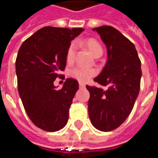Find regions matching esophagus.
I'll return each mask as SVG.
<instances>
[{"mask_svg": "<svg viewBox=\"0 0 158 158\" xmlns=\"http://www.w3.org/2000/svg\"><path fill=\"white\" fill-rule=\"evenodd\" d=\"M79 87H80V88H85V84H84V83H79Z\"/></svg>", "mask_w": 158, "mask_h": 158, "instance_id": "esophagus-1", "label": "esophagus"}]
</instances>
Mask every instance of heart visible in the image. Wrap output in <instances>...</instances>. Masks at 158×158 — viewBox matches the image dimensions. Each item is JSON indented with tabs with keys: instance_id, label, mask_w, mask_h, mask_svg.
<instances>
[{
	"instance_id": "1",
	"label": "heart",
	"mask_w": 158,
	"mask_h": 158,
	"mask_svg": "<svg viewBox=\"0 0 158 158\" xmlns=\"http://www.w3.org/2000/svg\"><path fill=\"white\" fill-rule=\"evenodd\" d=\"M81 40H76V41L72 42L69 45V48L66 52V60L68 62H73V60L75 59L76 50H77V45L78 43H82ZM87 46V48L89 49V51L91 52L94 56H101L102 54V47L100 45L96 40L94 39H88L84 41ZM97 73V70L95 69H90V68H85L83 66H77L75 68L70 71V75L73 78H74L77 80H79L80 82H85L88 81L90 78H92Z\"/></svg>"
}]
</instances>
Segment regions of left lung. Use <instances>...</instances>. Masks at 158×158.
Wrapping results in <instances>:
<instances>
[{"instance_id": "left-lung-1", "label": "left lung", "mask_w": 158, "mask_h": 158, "mask_svg": "<svg viewBox=\"0 0 158 158\" xmlns=\"http://www.w3.org/2000/svg\"><path fill=\"white\" fill-rule=\"evenodd\" d=\"M101 36L107 51V61L94 79L106 89L86 86L89 91L88 111L90 122L101 131H112L131 113L139 92L141 69L135 46L112 26L93 29Z\"/></svg>"}]
</instances>
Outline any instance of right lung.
Segmentation results:
<instances>
[{
	"label": "right lung",
	"mask_w": 158,
	"mask_h": 158,
	"mask_svg": "<svg viewBox=\"0 0 158 158\" xmlns=\"http://www.w3.org/2000/svg\"><path fill=\"white\" fill-rule=\"evenodd\" d=\"M84 29L44 27L23 41L16 59L18 89L26 113L40 129L54 132L69 120L79 83L67 79L62 89L54 81L65 69L66 52Z\"/></svg>",
	"instance_id": "right-lung-1"
}]
</instances>
